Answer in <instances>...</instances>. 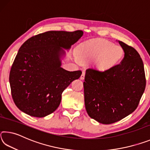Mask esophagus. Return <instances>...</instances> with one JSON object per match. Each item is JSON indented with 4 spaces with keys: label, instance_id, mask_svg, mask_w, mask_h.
Listing matches in <instances>:
<instances>
[{
    "label": "esophagus",
    "instance_id": "esophagus-1",
    "mask_svg": "<svg viewBox=\"0 0 150 150\" xmlns=\"http://www.w3.org/2000/svg\"><path fill=\"white\" fill-rule=\"evenodd\" d=\"M85 71H83L82 74H81V77H80V79H81V80H83V79H85Z\"/></svg>",
    "mask_w": 150,
    "mask_h": 150
}]
</instances>
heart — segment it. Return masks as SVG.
Masks as SVG:
<instances>
[{"mask_svg": "<svg viewBox=\"0 0 150 150\" xmlns=\"http://www.w3.org/2000/svg\"><path fill=\"white\" fill-rule=\"evenodd\" d=\"M120 46L107 40L96 38L81 44L77 48L78 59L81 62L93 61L98 69L105 71L116 65L123 57Z\"/></svg>", "mask_w": 150, "mask_h": 150, "instance_id": "1", "label": "heart"}]
</instances>
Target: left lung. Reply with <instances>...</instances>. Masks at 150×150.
Wrapping results in <instances>:
<instances>
[{"label":"left lung","mask_w":150,"mask_h":150,"mask_svg":"<svg viewBox=\"0 0 150 150\" xmlns=\"http://www.w3.org/2000/svg\"><path fill=\"white\" fill-rule=\"evenodd\" d=\"M118 42L124 52L120 64L104 71L88 69L83 82L87 112L103 124L116 122L132 113L146 88L140 55L132 47Z\"/></svg>","instance_id":"obj_1"}]
</instances>
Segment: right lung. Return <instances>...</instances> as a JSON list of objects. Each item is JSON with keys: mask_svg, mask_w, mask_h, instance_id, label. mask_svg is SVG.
Returning a JSON list of instances; mask_svg holds the SVG:
<instances>
[{"mask_svg": "<svg viewBox=\"0 0 150 150\" xmlns=\"http://www.w3.org/2000/svg\"><path fill=\"white\" fill-rule=\"evenodd\" d=\"M83 34L75 32L48 31L34 35L21 45L11 67L9 82L15 105L34 117L50 115L58 108L62 94L81 71L62 68L65 50Z\"/></svg>", "mask_w": 150, "mask_h": 150, "instance_id": "right-lung-1", "label": "right lung"}]
</instances>
